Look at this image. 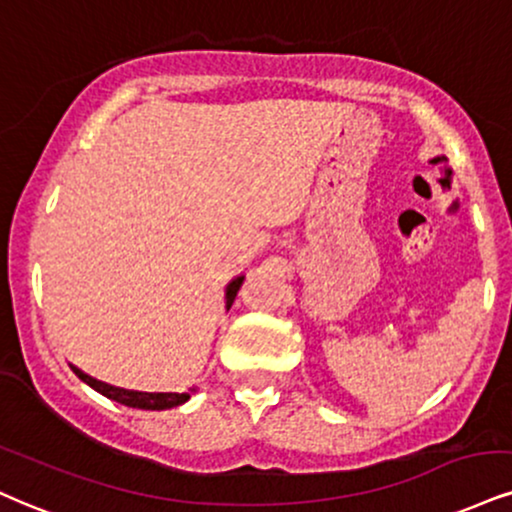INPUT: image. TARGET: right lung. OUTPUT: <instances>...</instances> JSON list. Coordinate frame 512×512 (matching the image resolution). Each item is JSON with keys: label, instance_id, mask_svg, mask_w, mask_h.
<instances>
[{"label": "right lung", "instance_id": "right-lung-1", "mask_svg": "<svg viewBox=\"0 0 512 512\" xmlns=\"http://www.w3.org/2000/svg\"><path fill=\"white\" fill-rule=\"evenodd\" d=\"M240 286H243V276H238V279H233L229 283V288H226V305L231 307L233 298H236V293L240 291ZM73 372H76V377L80 381H85V384L92 386L97 393H102V396L116 400V403L121 405H128V408H138V410H166V408H176V405L186 403L190 398V393H143V391H126V389H116V386H109L104 384V381H97L88 377L85 372H80L78 367H71Z\"/></svg>", "mask_w": 512, "mask_h": 512}]
</instances>
